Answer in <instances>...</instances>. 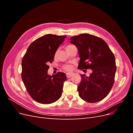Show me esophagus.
Segmentation results:
<instances>
[{"mask_svg":"<svg viewBox=\"0 0 133 133\" xmlns=\"http://www.w3.org/2000/svg\"><path fill=\"white\" fill-rule=\"evenodd\" d=\"M73 73H68L66 74V76L68 78H70V77H71L72 76H73Z\"/></svg>","mask_w":133,"mask_h":133,"instance_id":"esophagus-1","label":"esophagus"}]
</instances>
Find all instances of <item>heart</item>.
<instances>
[{"mask_svg":"<svg viewBox=\"0 0 133 133\" xmlns=\"http://www.w3.org/2000/svg\"><path fill=\"white\" fill-rule=\"evenodd\" d=\"M74 46V45H69L66 46V50L68 49H69V48H71V47H72V46ZM56 54H57V53H56ZM63 68H64V69H65V70H66V71H70V70H71L72 69H73V66H72L70 65H64V66H63Z\"/></svg>","mask_w":133,"mask_h":133,"instance_id":"1","label":"heart"}]
</instances>
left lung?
I'll use <instances>...</instances> for the list:
<instances>
[{
    "label": "left lung",
    "instance_id": "obj_1",
    "mask_svg": "<svg viewBox=\"0 0 133 133\" xmlns=\"http://www.w3.org/2000/svg\"><path fill=\"white\" fill-rule=\"evenodd\" d=\"M70 40L78 50L80 59L78 69L92 70L89 76L80 74L79 95L87 102H99L109 93L114 83L116 70L114 55L104 40L93 35L81 34Z\"/></svg>",
    "mask_w": 133,
    "mask_h": 133
}]
</instances>
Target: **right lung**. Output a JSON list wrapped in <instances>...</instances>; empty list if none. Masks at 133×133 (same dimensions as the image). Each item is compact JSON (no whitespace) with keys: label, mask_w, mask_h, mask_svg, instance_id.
I'll return each instance as SVG.
<instances>
[{"label":"right lung","mask_w":133,"mask_h":133,"mask_svg":"<svg viewBox=\"0 0 133 133\" xmlns=\"http://www.w3.org/2000/svg\"><path fill=\"white\" fill-rule=\"evenodd\" d=\"M66 35L46 34L36 39L28 47L22 62V78L28 93L36 102L51 104L61 97L65 73L48 75V65Z\"/></svg>","instance_id":"1"}]
</instances>
